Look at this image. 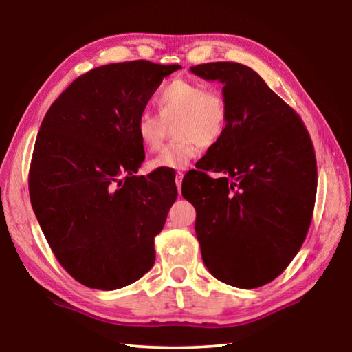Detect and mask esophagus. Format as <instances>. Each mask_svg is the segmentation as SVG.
Returning <instances> with one entry per match:
<instances>
[{"label": "esophagus", "instance_id": "1", "mask_svg": "<svg viewBox=\"0 0 352 352\" xmlns=\"http://www.w3.org/2000/svg\"><path fill=\"white\" fill-rule=\"evenodd\" d=\"M183 177H184L183 172H177V174H175V184H177V189H178V192H180V189H182Z\"/></svg>", "mask_w": 352, "mask_h": 352}]
</instances>
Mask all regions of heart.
Masks as SVG:
<instances>
[{"mask_svg":"<svg viewBox=\"0 0 352 352\" xmlns=\"http://www.w3.org/2000/svg\"><path fill=\"white\" fill-rule=\"evenodd\" d=\"M158 116L143 113L135 122V134L142 146L157 151L162 146L164 123L174 120V137L178 140L164 146L148 163V168L184 169L203 146L223 139L229 123V102L217 88H204L201 82L175 79L155 94Z\"/></svg>","mask_w":352,"mask_h":352,"instance_id":"obj_1","label":"heart"}]
</instances>
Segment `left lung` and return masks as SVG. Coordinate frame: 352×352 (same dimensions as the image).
I'll use <instances>...</instances> for the list:
<instances>
[{"mask_svg":"<svg viewBox=\"0 0 352 352\" xmlns=\"http://www.w3.org/2000/svg\"><path fill=\"white\" fill-rule=\"evenodd\" d=\"M218 80L229 123L194 172L195 232L212 276L238 288L263 287L285 270L311 224L318 166L308 131L292 107L250 67L209 62L190 67ZM206 170L222 175L212 179Z\"/></svg>","mask_w":352,"mask_h":352,"instance_id":"8db88e82","label":"left lung"}]
</instances>
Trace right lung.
Instances as JSON below:
<instances>
[{"label": "right lung", "instance_id": "add662e5", "mask_svg": "<svg viewBox=\"0 0 352 352\" xmlns=\"http://www.w3.org/2000/svg\"><path fill=\"white\" fill-rule=\"evenodd\" d=\"M182 65L129 60L72 82L41 123L30 201L59 264L96 290H117L154 265V238L177 198L154 170L135 175L144 151L135 122L163 78Z\"/></svg>", "mask_w": 352, "mask_h": 352}]
</instances>
